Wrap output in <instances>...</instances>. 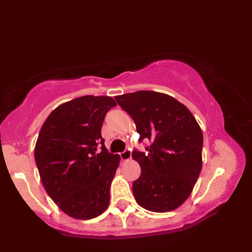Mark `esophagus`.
Wrapping results in <instances>:
<instances>
[{
    "label": "esophagus",
    "instance_id": "1",
    "mask_svg": "<svg viewBox=\"0 0 252 252\" xmlns=\"http://www.w3.org/2000/svg\"><path fill=\"white\" fill-rule=\"evenodd\" d=\"M121 158L124 160V161H126V160H129L131 158V152L129 149H126L124 152L121 153Z\"/></svg>",
    "mask_w": 252,
    "mask_h": 252
}]
</instances>
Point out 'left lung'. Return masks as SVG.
<instances>
[{"label": "left lung", "mask_w": 252, "mask_h": 252, "mask_svg": "<svg viewBox=\"0 0 252 252\" xmlns=\"http://www.w3.org/2000/svg\"><path fill=\"white\" fill-rule=\"evenodd\" d=\"M115 100L134 119L139 141H151L147 152L134 150L141 176L133 183L136 201L154 213L181 206L191 194L202 167V130L184 104L152 91H138Z\"/></svg>", "instance_id": "obj_1"}]
</instances>
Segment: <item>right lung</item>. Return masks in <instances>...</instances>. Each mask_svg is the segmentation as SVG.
Instances as JSON below:
<instances>
[{
	"label": "right lung",
	"mask_w": 252,
	"mask_h": 252,
	"mask_svg": "<svg viewBox=\"0 0 252 252\" xmlns=\"http://www.w3.org/2000/svg\"><path fill=\"white\" fill-rule=\"evenodd\" d=\"M114 106L111 97H79L53 110L39 130L34 148L39 177L51 199L73 219H94L109 205L121 157L106 149L101 128Z\"/></svg>",
	"instance_id": "obj_1"
}]
</instances>
